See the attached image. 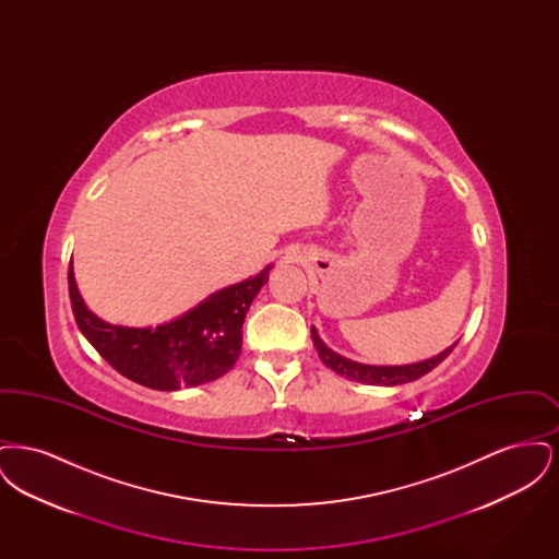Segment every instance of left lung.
<instances>
[{
    "label": "left lung",
    "mask_w": 559,
    "mask_h": 559,
    "mask_svg": "<svg viewBox=\"0 0 559 559\" xmlns=\"http://www.w3.org/2000/svg\"><path fill=\"white\" fill-rule=\"evenodd\" d=\"M312 340L319 352L320 360L331 369V371L346 377L349 381H358V383H367V385H400V383H408L415 381L419 377H424L431 369H436L459 342H454L451 347H447L442 354L424 360V362H415V365H402V367H371V365H360L354 360H347L344 356H340L337 352L329 349L322 344V340L317 333V329L312 326Z\"/></svg>",
    "instance_id": "obj_1"
}]
</instances>
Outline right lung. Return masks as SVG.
Instances as JSON below:
<instances>
[{
	"instance_id": "obj_1",
	"label": "right lung",
	"mask_w": 559,
	"mask_h": 559,
	"mask_svg": "<svg viewBox=\"0 0 559 559\" xmlns=\"http://www.w3.org/2000/svg\"><path fill=\"white\" fill-rule=\"evenodd\" d=\"M267 274L270 266L155 329L117 326L94 317L78 292L73 264H69V295L81 333L115 371L151 390L174 392L215 381L235 367L245 314L266 285Z\"/></svg>"
}]
</instances>
